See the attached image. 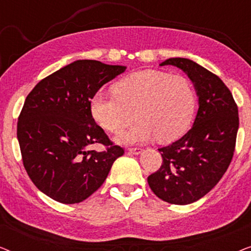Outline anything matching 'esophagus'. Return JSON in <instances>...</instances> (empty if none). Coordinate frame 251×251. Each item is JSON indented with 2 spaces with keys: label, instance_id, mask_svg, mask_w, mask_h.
<instances>
[{
  "label": "esophagus",
  "instance_id": "obj_1",
  "mask_svg": "<svg viewBox=\"0 0 251 251\" xmlns=\"http://www.w3.org/2000/svg\"><path fill=\"white\" fill-rule=\"evenodd\" d=\"M128 151L132 154H140L143 152V149H140V147H128Z\"/></svg>",
  "mask_w": 251,
  "mask_h": 251
}]
</instances>
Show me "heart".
<instances>
[{"label":"heart","mask_w":251,"mask_h":251,"mask_svg":"<svg viewBox=\"0 0 251 251\" xmlns=\"http://www.w3.org/2000/svg\"><path fill=\"white\" fill-rule=\"evenodd\" d=\"M114 96L96 92L90 99V113L101 128L118 133L122 143L147 140L156 136L171 142L186 131L193 119L195 96L190 81L183 75L162 71H140L116 82ZM135 114L133 115V113Z\"/></svg>","instance_id":"heart-1"}]
</instances>
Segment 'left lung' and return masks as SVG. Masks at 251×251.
<instances>
[{
  "label": "left lung",
  "mask_w": 251,
  "mask_h": 251,
  "mask_svg": "<svg viewBox=\"0 0 251 251\" xmlns=\"http://www.w3.org/2000/svg\"><path fill=\"white\" fill-rule=\"evenodd\" d=\"M194 83L199 109L193 126L180 139L161 147L162 164L147 178L153 193L171 204H190L204 197L227 170L239 129L238 105L217 75L186 58H169Z\"/></svg>",
  "instance_id": "obj_1"
}]
</instances>
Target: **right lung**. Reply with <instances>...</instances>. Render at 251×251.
<instances>
[{
	"label": "right lung",
	"mask_w": 251,
	"mask_h": 251,
	"mask_svg": "<svg viewBox=\"0 0 251 251\" xmlns=\"http://www.w3.org/2000/svg\"><path fill=\"white\" fill-rule=\"evenodd\" d=\"M125 66L76 60L44 77L29 92L17 123L24 167L54 201L82 202L104 183L125 150L114 145L90 113V99ZM101 143V152L88 150Z\"/></svg>",
	"instance_id": "obj_1"
}]
</instances>
